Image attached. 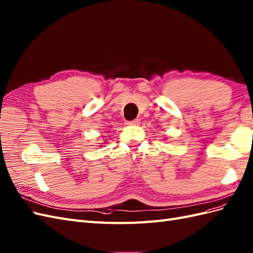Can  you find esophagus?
Segmentation results:
<instances>
[{"label":"esophagus","instance_id":"obj_1","mask_svg":"<svg viewBox=\"0 0 253 253\" xmlns=\"http://www.w3.org/2000/svg\"><path fill=\"white\" fill-rule=\"evenodd\" d=\"M128 125L130 126H136V125H140V120L139 119H135V120H132V121H128L127 122Z\"/></svg>","mask_w":253,"mask_h":253}]
</instances>
